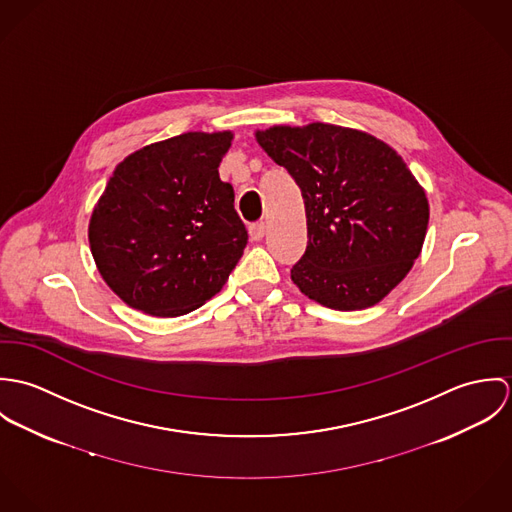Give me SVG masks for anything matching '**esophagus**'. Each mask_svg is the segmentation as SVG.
<instances>
[{"instance_id":"esophagus-1","label":"esophagus","mask_w":512,"mask_h":512,"mask_svg":"<svg viewBox=\"0 0 512 512\" xmlns=\"http://www.w3.org/2000/svg\"><path fill=\"white\" fill-rule=\"evenodd\" d=\"M248 230H250L252 240H262L264 234H266V224L264 222H254V224H250Z\"/></svg>"}]
</instances>
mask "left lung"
<instances>
[{
    "instance_id": "obj_1",
    "label": "left lung",
    "mask_w": 512,
    "mask_h": 512,
    "mask_svg": "<svg viewBox=\"0 0 512 512\" xmlns=\"http://www.w3.org/2000/svg\"><path fill=\"white\" fill-rule=\"evenodd\" d=\"M256 138L303 197L307 246L293 284L339 311L378 303L420 256L430 219L404 159L368 134L321 122Z\"/></svg>"
}]
</instances>
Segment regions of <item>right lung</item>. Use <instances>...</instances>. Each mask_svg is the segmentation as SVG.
<instances>
[{
	"label": "right lung",
	"mask_w": 512,
	"mask_h": 512,
	"mask_svg": "<svg viewBox=\"0 0 512 512\" xmlns=\"http://www.w3.org/2000/svg\"><path fill=\"white\" fill-rule=\"evenodd\" d=\"M232 134L189 132L128 155L88 228L104 282L128 305L177 317L220 292L248 230L219 165Z\"/></svg>",
	"instance_id": "1"
}]
</instances>
